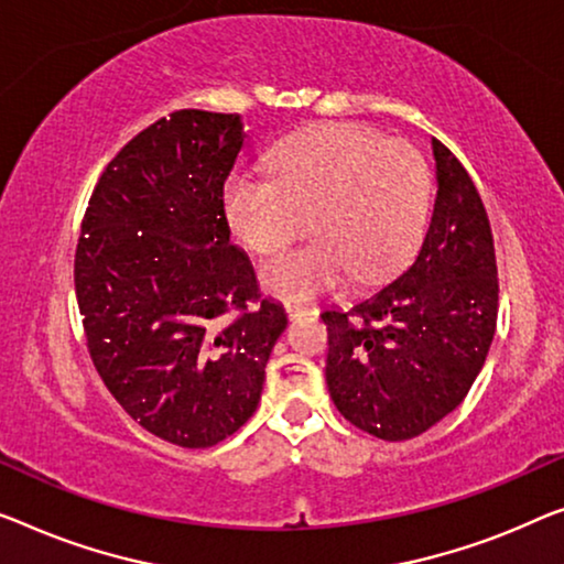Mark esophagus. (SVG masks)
Listing matches in <instances>:
<instances>
[{
  "mask_svg": "<svg viewBox=\"0 0 564 564\" xmlns=\"http://www.w3.org/2000/svg\"><path fill=\"white\" fill-rule=\"evenodd\" d=\"M283 308H285V314H289V318H299V316L311 314V308L304 306V304H299V301H285Z\"/></svg>",
  "mask_w": 564,
  "mask_h": 564,
  "instance_id": "1",
  "label": "esophagus"
}]
</instances>
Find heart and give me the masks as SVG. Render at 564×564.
Here are the masks:
<instances>
[{"mask_svg":"<svg viewBox=\"0 0 564 564\" xmlns=\"http://www.w3.org/2000/svg\"><path fill=\"white\" fill-rule=\"evenodd\" d=\"M431 209V170L408 141L357 123H326L275 149L271 174L238 172L225 182L223 213L258 256L308 230L304 248L271 260L268 291L306 299L351 279L375 283L408 263Z\"/></svg>","mask_w":564,"mask_h":564,"instance_id":"obj_1","label":"heart"}]
</instances>
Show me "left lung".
Listing matches in <instances>:
<instances>
[{"mask_svg":"<svg viewBox=\"0 0 564 564\" xmlns=\"http://www.w3.org/2000/svg\"><path fill=\"white\" fill-rule=\"evenodd\" d=\"M433 156L438 195L413 263L349 311L322 314L336 410L392 443L425 433L464 402L497 332L489 215L464 164L438 139Z\"/></svg>","mask_w":564,"mask_h":564,"instance_id":"1","label":"left lung"}]
</instances>
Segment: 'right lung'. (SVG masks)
I'll return each mask as SVG.
<instances>
[{
  "instance_id": "add662e5",
  "label": "right lung",
  "mask_w": 564,
  "mask_h": 564,
  "mask_svg": "<svg viewBox=\"0 0 564 564\" xmlns=\"http://www.w3.org/2000/svg\"><path fill=\"white\" fill-rule=\"evenodd\" d=\"M238 113L184 108L137 133L100 174L75 250V296L108 392L156 438L209 448L256 413L283 334L230 246L223 189Z\"/></svg>"
}]
</instances>
